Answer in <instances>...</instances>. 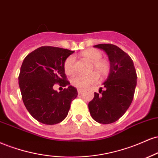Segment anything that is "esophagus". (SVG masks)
I'll use <instances>...</instances> for the list:
<instances>
[{"mask_svg": "<svg viewBox=\"0 0 158 158\" xmlns=\"http://www.w3.org/2000/svg\"><path fill=\"white\" fill-rule=\"evenodd\" d=\"M83 90L81 89H77V92H78V94H81L82 93Z\"/></svg>", "mask_w": 158, "mask_h": 158, "instance_id": "esophagus-1", "label": "esophagus"}]
</instances>
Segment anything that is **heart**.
Listing matches in <instances>:
<instances>
[{
    "label": "heart",
    "mask_w": 158,
    "mask_h": 158,
    "mask_svg": "<svg viewBox=\"0 0 158 158\" xmlns=\"http://www.w3.org/2000/svg\"><path fill=\"white\" fill-rule=\"evenodd\" d=\"M81 57L92 63V69H94L101 77H105L109 72V64L108 61L102 58L103 54L99 50L95 49H89L84 50L81 53ZM65 72L68 75H72L75 72V57L69 56L66 58L64 64ZM98 76L95 72L87 75H76L72 79L73 86L78 89H84L92 83L97 82Z\"/></svg>",
    "instance_id": "b5f03b06"
}]
</instances>
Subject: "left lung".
<instances>
[{
  "label": "left lung",
  "mask_w": 158,
  "mask_h": 158,
  "mask_svg": "<svg viewBox=\"0 0 158 158\" xmlns=\"http://www.w3.org/2000/svg\"><path fill=\"white\" fill-rule=\"evenodd\" d=\"M108 55L110 70L100 88L99 94L89 103L91 116L99 123H114L121 118L131 105L137 85V74L134 63L128 54L113 44H98Z\"/></svg>",
  "instance_id": "8db88e82"
}]
</instances>
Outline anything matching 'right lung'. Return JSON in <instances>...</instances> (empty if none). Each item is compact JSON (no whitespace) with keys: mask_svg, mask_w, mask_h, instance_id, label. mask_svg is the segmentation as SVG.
Listing matches in <instances>:
<instances>
[{"mask_svg":"<svg viewBox=\"0 0 158 158\" xmlns=\"http://www.w3.org/2000/svg\"><path fill=\"white\" fill-rule=\"evenodd\" d=\"M74 51L53 46H41L29 53L21 65L18 83L28 112L35 120L54 125L67 116L77 91L66 81L64 64ZM55 83L68 86L62 92L53 89Z\"/></svg>","mask_w":158,"mask_h":158,"instance_id":"obj_1","label":"right lung"}]
</instances>
